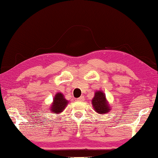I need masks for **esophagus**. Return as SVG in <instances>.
I'll list each match as a JSON object with an SVG mask.
<instances>
[{
  "label": "esophagus",
  "mask_w": 158,
  "mask_h": 158,
  "mask_svg": "<svg viewBox=\"0 0 158 158\" xmlns=\"http://www.w3.org/2000/svg\"><path fill=\"white\" fill-rule=\"evenodd\" d=\"M77 101H79V102H82V101H84V100H85V97H84L83 96H82V97H81L77 98Z\"/></svg>",
  "instance_id": "esophagus-1"
}]
</instances>
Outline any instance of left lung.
Listing matches in <instances>:
<instances>
[{
	"instance_id": "left-lung-1",
	"label": "left lung",
	"mask_w": 158,
	"mask_h": 158,
	"mask_svg": "<svg viewBox=\"0 0 158 158\" xmlns=\"http://www.w3.org/2000/svg\"><path fill=\"white\" fill-rule=\"evenodd\" d=\"M92 105L94 110L101 114L108 113L110 110L109 106L106 99L105 94L102 91L95 92L94 97L92 99Z\"/></svg>"
}]
</instances>
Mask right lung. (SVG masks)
I'll list each match as a JSON object with an SVG mask.
<instances>
[{
  "label": "right lung",
  "mask_w": 158,
  "mask_h": 158,
  "mask_svg": "<svg viewBox=\"0 0 158 158\" xmlns=\"http://www.w3.org/2000/svg\"><path fill=\"white\" fill-rule=\"evenodd\" d=\"M67 103H68V101L65 99V98L64 97V95L61 93H57L55 95V99H54L53 101V103L52 105V112L55 113V114L60 113L65 108Z\"/></svg>",
  "instance_id": "obj_1"
}]
</instances>
